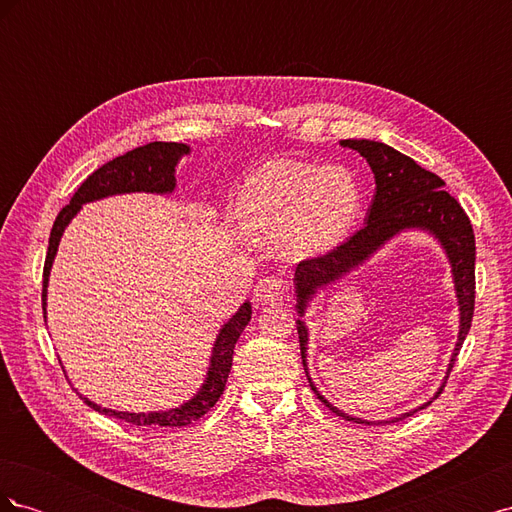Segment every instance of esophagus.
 I'll use <instances>...</instances> for the list:
<instances>
[{"label": "esophagus", "mask_w": 512, "mask_h": 512, "mask_svg": "<svg viewBox=\"0 0 512 512\" xmlns=\"http://www.w3.org/2000/svg\"><path fill=\"white\" fill-rule=\"evenodd\" d=\"M288 286L280 277H265L254 286V301L258 305H273L286 299Z\"/></svg>", "instance_id": "1"}]
</instances>
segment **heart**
<instances>
[{"label": "heart", "mask_w": 512, "mask_h": 512, "mask_svg": "<svg viewBox=\"0 0 512 512\" xmlns=\"http://www.w3.org/2000/svg\"><path fill=\"white\" fill-rule=\"evenodd\" d=\"M359 211L361 188L348 168L275 160L247 177L237 220L258 245L312 256L342 241Z\"/></svg>", "instance_id": "heart-1"}]
</instances>
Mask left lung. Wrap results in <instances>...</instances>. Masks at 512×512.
<instances>
[{
	"label": "left lung",
	"instance_id": "8db88e82",
	"mask_svg": "<svg viewBox=\"0 0 512 512\" xmlns=\"http://www.w3.org/2000/svg\"><path fill=\"white\" fill-rule=\"evenodd\" d=\"M342 147L359 151L361 156L367 160L371 173L376 179V194L371 205L367 209L365 226L356 230L350 239H346L342 245H337L335 250L301 260L294 271V292H297V314L305 316V309L316 297L320 288H327L342 280L344 275L361 267L367 258L374 256L380 247L391 241L395 235L404 230H425L431 237L442 245V250L451 262L453 271V282H455V294H457V305H459V333H457V344L451 354V363H448L444 382L440 384L438 393L433 395L436 399L448 374L455 365L457 354L461 350L463 339H466L470 327H472V316H474V262H476V245H474V230L470 224V218L466 211L461 209L457 200L448 194L444 188V181L429 173V170L418 166L412 158L399 153L397 149L378 143V141H367V138H348V141H339ZM297 331H299V346H301V359L305 376L309 380L312 391L318 395V399L337 416H344L346 421L352 423H365V425H380V423H395L399 418L410 416L416 410L427 408L431 401H425L423 406H418L406 414L395 416L391 421H365L359 416H350L329 404V399H324L320 391L314 386L312 378H309L307 371V342L309 333L305 322L297 320Z\"/></svg>",
	"mask_w": 512,
	"mask_h": 512
}]
</instances>
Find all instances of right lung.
<instances>
[{
	"instance_id": "obj_1",
	"label": "right lung",
	"mask_w": 512,
	"mask_h": 512,
	"mask_svg": "<svg viewBox=\"0 0 512 512\" xmlns=\"http://www.w3.org/2000/svg\"><path fill=\"white\" fill-rule=\"evenodd\" d=\"M190 153V147L183 143H149L143 147H136L123 156L106 162L100 166L96 173H91L81 188L74 192L70 205L59 211L57 220L51 230L49 239V252H46L44 260V275H42V309L46 318V286H49V275L53 260L57 254V247L64 235L66 226L81 211L85 203H94V200L115 196V194H130V192H149V194H170L175 190V168L181 160V156ZM252 318V305L245 301L239 312L232 316L218 333V339L213 344L211 361L207 378L200 386L198 393L181 404L179 408H170L164 412H117L111 408H102L94 401H89L85 395L79 397L85 401L89 408H94L100 414L121 418V421L132 425H158V427H185L194 423L196 418L205 416L215 404H218L220 395L224 393V386L232 367V354H235V344L247 322Z\"/></svg>"
}]
</instances>
